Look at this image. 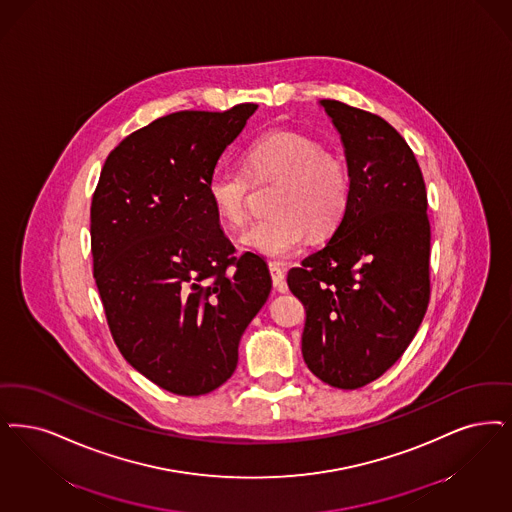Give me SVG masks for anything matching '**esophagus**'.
<instances>
[{"label":"esophagus","instance_id":"1","mask_svg":"<svg viewBox=\"0 0 512 512\" xmlns=\"http://www.w3.org/2000/svg\"><path fill=\"white\" fill-rule=\"evenodd\" d=\"M268 270H270V278H272V286L276 287L278 291H287L286 284V272H284V268L280 265H276V263H270L268 265Z\"/></svg>","mask_w":512,"mask_h":512}]
</instances>
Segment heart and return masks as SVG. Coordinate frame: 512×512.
I'll use <instances>...</instances> for the list:
<instances>
[{
    "label": "heart",
    "instance_id": "heart-1",
    "mask_svg": "<svg viewBox=\"0 0 512 512\" xmlns=\"http://www.w3.org/2000/svg\"><path fill=\"white\" fill-rule=\"evenodd\" d=\"M246 169L221 160L211 167L205 192L217 219L238 228L247 219L251 181L276 183L268 211L242 234V244L272 259H286L303 244L333 232L350 202L347 165L324 146L297 133H268L244 152Z\"/></svg>",
    "mask_w": 512,
    "mask_h": 512
}]
</instances>
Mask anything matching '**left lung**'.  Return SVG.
Wrapping results in <instances>:
<instances>
[{"mask_svg":"<svg viewBox=\"0 0 512 512\" xmlns=\"http://www.w3.org/2000/svg\"><path fill=\"white\" fill-rule=\"evenodd\" d=\"M347 156L350 202L326 246L287 272L303 303V358L335 389H360L404 354L430 299L421 167L381 116L324 99Z\"/></svg>","mask_w":512,"mask_h":512,"instance_id":"8db88e82","label":"left lung"}]
</instances>
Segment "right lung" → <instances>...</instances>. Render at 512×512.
Segmentation results:
<instances>
[{
  "mask_svg": "<svg viewBox=\"0 0 512 512\" xmlns=\"http://www.w3.org/2000/svg\"><path fill=\"white\" fill-rule=\"evenodd\" d=\"M255 110H183L148 123L108 154L93 194V276L112 339L179 396L207 394L234 373L240 337L272 287L259 255H234L205 192Z\"/></svg>",
  "mask_w": 512,
  "mask_h": 512,
  "instance_id": "right-lung-1",
  "label": "right lung"
}]
</instances>
